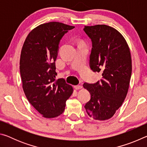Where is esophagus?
Masks as SVG:
<instances>
[{
	"mask_svg": "<svg viewBox=\"0 0 147 147\" xmlns=\"http://www.w3.org/2000/svg\"><path fill=\"white\" fill-rule=\"evenodd\" d=\"M74 88H75L76 89H80L82 88V86L81 85H77V86H74Z\"/></svg>",
	"mask_w": 147,
	"mask_h": 147,
	"instance_id": "esophagus-1",
	"label": "esophagus"
}]
</instances>
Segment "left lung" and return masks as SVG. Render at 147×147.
Segmentation results:
<instances>
[{
	"label": "left lung",
	"instance_id": "8db88e82",
	"mask_svg": "<svg viewBox=\"0 0 147 147\" xmlns=\"http://www.w3.org/2000/svg\"><path fill=\"white\" fill-rule=\"evenodd\" d=\"M84 31L92 43L90 68L102 73L100 80L84 84L91 94L84 107L95 120H107L120 108L128 93L131 74L130 49L124 37L111 26H85Z\"/></svg>",
	"mask_w": 147,
	"mask_h": 147
}]
</instances>
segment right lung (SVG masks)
<instances>
[{"instance_id":"obj_1","label":"right lung","mask_w":147,"mask_h":147,"mask_svg":"<svg viewBox=\"0 0 147 147\" xmlns=\"http://www.w3.org/2000/svg\"><path fill=\"white\" fill-rule=\"evenodd\" d=\"M74 26L58 22L41 24L30 32L20 58V73L27 99L46 118L63 113L72 86L65 79L56 80L55 61L61 38Z\"/></svg>"}]
</instances>
